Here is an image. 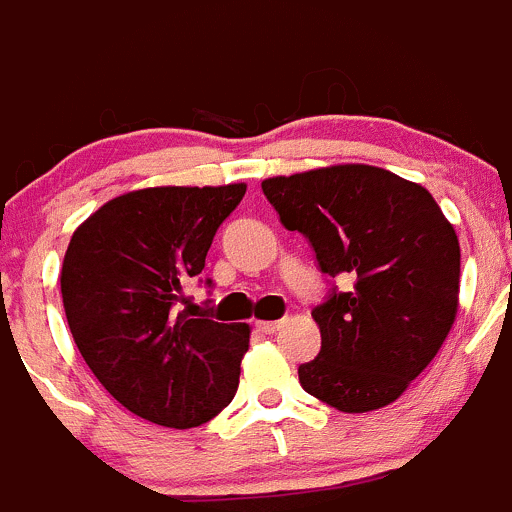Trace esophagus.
Segmentation results:
<instances>
[{"label": "esophagus", "instance_id": "34e87169", "mask_svg": "<svg viewBox=\"0 0 512 512\" xmlns=\"http://www.w3.org/2000/svg\"><path fill=\"white\" fill-rule=\"evenodd\" d=\"M255 327L260 332H265V335H272V332H277L282 327V320H257Z\"/></svg>", "mask_w": 512, "mask_h": 512}]
</instances>
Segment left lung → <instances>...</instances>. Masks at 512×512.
I'll return each mask as SVG.
<instances>
[{
    "label": "left lung",
    "instance_id": "1",
    "mask_svg": "<svg viewBox=\"0 0 512 512\" xmlns=\"http://www.w3.org/2000/svg\"><path fill=\"white\" fill-rule=\"evenodd\" d=\"M262 192L302 232L325 275H350L312 310L322 347L300 365L305 393L342 413L385 408L430 365L458 315L460 245L425 187L382 167L270 177Z\"/></svg>",
    "mask_w": 512,
    "mask_h": 512
}]
</instances>
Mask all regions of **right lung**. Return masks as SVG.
Listing matches in <instances>:
<instances>
[{
	"instance_id": "right-lung-1",
	"label": "right lung",
	"mask_w": 512,
	"mask_h": 512,
	"mask_svg": "<svg viewBox=\"0 0 512 512\" xmlns=\"http://www.w3.org/2000/svg\"><path fill=\"white\" fill-rule=\"evenodd\" d=\"M245 190L127 192L69 240L59 282L74 342L104 390L155 425L197 428L237 393L250 325L192 317L180 302Z\"/></svg>"
}]
</instances>
